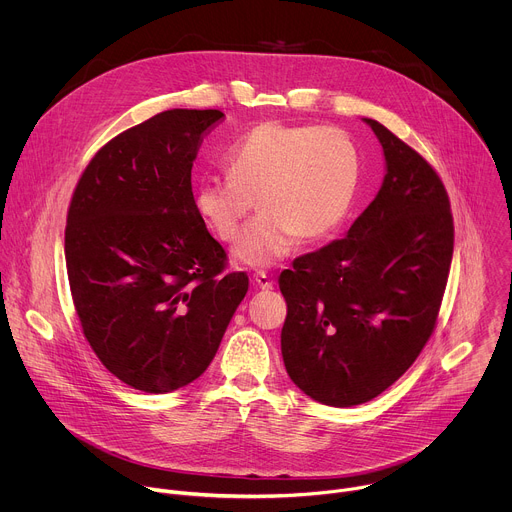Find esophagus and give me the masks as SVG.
Here are the masks:
<instances>
[{
  "mask_svg": "<svg viewBox=\"0 0 512 512\" xmlns=\"http://www.w3.org/2000/svg\"><path fill=\"white\" fill-rule=\"evenodd\" d=\"M253 283L259 287V289H273V281L271 277L265 273V271H257L253 275Z\"/></svg>",
  "mask_w": 512,
  "mask_h": 512,
  "instance_id": "obj_1",
  "label": "esophagus"
}]
</instances>
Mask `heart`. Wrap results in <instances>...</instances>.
<instances>
[{
    "label": "heart",
    "mask_w": 512,
    "mask_h": 512,
    "mask_svg": "<svg viewBox=\"0 0 512 512\" xmlns=\"http://www.w3.org/2000/svg\"><path fill=\"white\" fill-rule=\"evenodd\" d=\"M227 176H206L194 188V208L223 241L235 239L255 206L261 212L241 231L233 259L273 267L304 239L334 233L346 218L360 176L358 152L336 127L265 121L225 152Z\"/></svg>",
    "instance_id": "b5f03b06"
}]
</instances>
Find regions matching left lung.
<instances>
[{"mask_svg": "<svg viewBox=\"0 0 512 512\" xmlns=\"http://www.w3.org/2000/svg\"><path fill=\"white\" fill-rule=\"evenodd\" d=\"M362 121L385 158L375 200L342 239L279 275L285 371L332 407L375 399L411 367L433 332L454 253L442 180L385 125Z\"/></svg>", "mask_w": 512, "mask_h": 512, "instance_id": "obj_1", "label": "left lung"}]
</instances>
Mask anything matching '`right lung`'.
Returning <instances> with one entry per match:
<instances>
[{
	"label": "right lung",
	"mask_w": 512,
	"mask_h": 512,
	"mask_svg": "<svg viewBox=\"0 0 512 512\" xmlns=\"http://www.w3.org/2000/svg\"><path fill=\"white\" fill-rule=\"evenodd\" d=\"M218 109H168L97 152L72 194L64 253L99 360L125 385L170 393L212 362L249 277L194 208L192 162Z\"/></svg>",
	"instance_id": "obj_1"
}]
</instances>
